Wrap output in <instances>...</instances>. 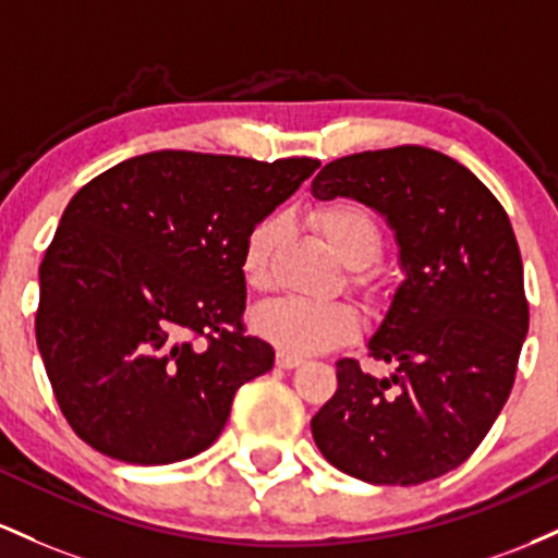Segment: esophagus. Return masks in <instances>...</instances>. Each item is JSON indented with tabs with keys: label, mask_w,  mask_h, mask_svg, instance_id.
Masks as SVG:
<instances>
[{
	"label": "esophagus",
	"mask_w": 558,
	"mask_h": 558,
	"mask_svg": "<svg viewBox=\"0 0 558 558\" xmlns=\"http://www.w3.org/2000/svg\"><path fill=\"white\" fill-rule=\"evenodd\" d=\"M300 363H303V359H298V355H290V353H277V366L279 368H295V366H300Z\"/></svg>",
	"instance_id": "1"
}]
</instances>
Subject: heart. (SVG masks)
Instances as JSON below:
<instances>
[{
	"instance_id": "1",
	"label": "heart",
	"mask_w": 558,
	"mask_h": 558,
	"mask_svg": "<svg viewBox=\"0 0 558 558\" xmlns=\"http://www.w3.org/2000/svg\"><path fill=\"white\" fill-rule=\"evenodd\" d=\"M313 227L350 268V284L363 295L377 290V271L372 263L385 247V231L363 205L327 203L313 213ZM277 216L263 218L247 231L240 255L242 281L253 292H266L271 284V255L281 240ZM253 329L281 353L311 355L348 342L359 331V316L348 303H311V300L279 298L253 313Z\"/></svg>"
}]
</instances>
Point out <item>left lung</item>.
<instances>
[{"label": "left lung", "mask_w": 558, "mask_h": 558, "mask_svg": "<svg viewBox=\"0 0 558 558\" xmlns=\"http://www.w3.org/2000/svg\"><path fill=\"white\" fill-rule=\"evenodd\" d=\"M313 197H350L385 216L400 281L368 355L377 379L337 361V392L311 418L331 466L372 485H418L461 466L514 387L527 337L522 255L509 216L466 166L403 144L331 160Z\"/></svg>", "instance_id": "left-lung-1"}]
</instances>
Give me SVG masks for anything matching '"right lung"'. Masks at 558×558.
I'll return each mask as SVG.
<instances>
[{"label": "right lung", "instance_id": "right-lung-1", "mask_svg": "<svg viewBox=\"0 0 558 558\" xmlns=\"http://www.w3.org/2000/svg\"><path fill=\"white\" fill-rule=\"evenodd\" d=\"M318 166L160 149L73 195L39 266L36 345L81 440L142 466L216 442L274 366L242 324V245Z\"/></svg>", "mask_w": 558, "mask_h": 558}]
</instances>
